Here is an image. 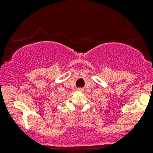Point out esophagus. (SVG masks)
<instances>
[{
	"label": "esophagus",
	"mask_w": 153,
	"mask_h": 153,
	"mask_svg": "<svg viewBox=\"0 0 153 153\" xmlns=\"http://www.w3.org/2000/svg\"><path fill=\"white\" fill-rule=\"evenodd\" d=\"M77 91H78V92H84V89H82V88H78V89H77Z\"/></svg>",
	"instance_id": "1"
}]
</instances>
